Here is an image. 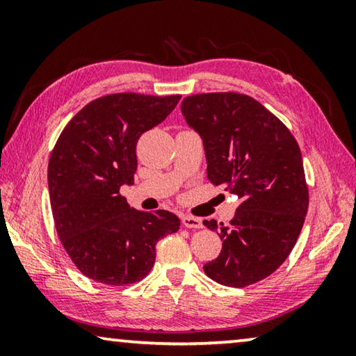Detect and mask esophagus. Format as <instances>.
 <instances>
[{
  "label": "esophagus",
  "instance_id": "1",
  "mask_svg": "<svg viewBox=\"0 0 356 356\" xmlns=\"http://www.w3.org/2000/svg\"><path fill=\"white\" fill-rule=\"evenodd\" d=\"M182 225L188 229H201L202 227V221L201 218H196V216H190V215H184L182 216Z\"/></svg>",
  "mask_w": 356,
  "mask_h": 356
}]
</instances>
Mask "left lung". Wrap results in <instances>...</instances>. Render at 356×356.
Here are the masks:
<instances>
[{
    "instance_id": "8db88e82",
    "label": "left lung",
    "mask_w": 356,
    "mask_h": 356,
    "mask_svg": "<svg viewBox=\"0 0 356 356\" xmlns=\"http://www.w3.org/2000/svg\"><path fill=\"white\" fill-rule=\"evenodd\" d=\"M180 110L201 136L209 180L240 200L229 225L204 221L222 240L220 256L204 272L222 286L254 284L291 254L308 212L298 144L275 114L245 94L190 95Z\"/></svg>"
}]
</instances>
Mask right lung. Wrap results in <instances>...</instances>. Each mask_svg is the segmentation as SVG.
Masks as SVG:
<instances>
[{
  "mask_svg": "<svg viewBox=\"0 0 356 356\" xmlns=\"http://www.w3.org/2000/svg\"><path fill=\"white\" fill-rule=\"evenodd\" d=\"M180 95L110 94L81 108L59 135L48 191L61 243L80 272L102 284H134L155 262V245L179 231L168 210L143 212L119 190L134 185L136 143L163 122Z\"/></svg>",
  "mask_w": 356,
  "mask_h": 356,
  "instance_id": "right-lung-1",
  "label": "right lung"
}]
</instances>
